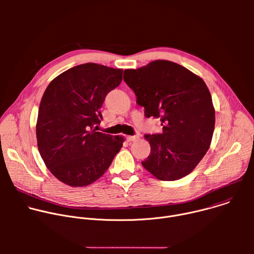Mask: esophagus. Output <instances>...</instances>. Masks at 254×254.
I'll return each instance as SVG.
<instances>
[{"instance_id":"34e87169","label":"esophagus","mask_w":254,"mask_h":254,"mask_svg":"<svg viewBox=\"0 0 254 254\" xmlns=\"http://www.w3.org/2000/svg\"><path fill=\"white\" fill-rule=\"evenodd\" d=\"M127 139L130 140V141H135V140L138 139V135H128Z\"/></svg>"}]
</instances>
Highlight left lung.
Listing matches in <instances>:
<instances>
[{
	"label": "left lung",
	"instance_id": "left-lung-1",
	"mask_svg": "<svg viewBox=\"0 0 254 254\" xmlns=\"http://www.w3.org/2000/svg\"><path fill=\"white\" fill-rule=\"evenodd\" d=\"M124 80L133 90L147 118H157L162 133L146 134L151 154L143 168L161 181L190 174L207 153L215 126V110L203 79L187 68L157 60L125 70Z\"/></svg>",
	"mask_w": 254,
	"mask_h": 254
}]
</instances>
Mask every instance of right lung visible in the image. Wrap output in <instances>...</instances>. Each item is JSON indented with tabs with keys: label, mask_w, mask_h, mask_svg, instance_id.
<instances>
[{
	"label": "right lung",
	"mask_w": 254,
	"mask_h": 254,
	"mask_svg": "<svg viewBox=\"0 0 254 254\" xmlns=\"http://www.w3.org/2000/svg\"><path fill=\"white\" fill-rule=\"evenodd\" d=\"M123 69L96 63L72 67L47 86L39 106L36 135L49 171L72 187L100 178L123 147V136L96 131L106 94L118 87Z\"/></svg>",
	"instance_id": "add662e5"
}]
</instances>
